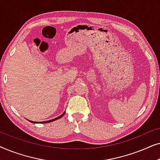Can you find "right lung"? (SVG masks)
<instances>
[{"mask_svg": "<svg viewBox=\"0 0 160 160\" xmlns=\"http://www.w3.org/2000/svg\"><path fill=\"white\" fill-rule=\"evenodd\" d=\"M65 112H64V113H62V115L59 116V117H57V118H54V119H51V120H48V121H45V122H33V121H30V120H28V121H29V122H31V123H43H43H49V122H52L56 121L57 119H60V118L62 117V116L65 114Z\"/></svg>", "mask_w": 160, "mask_h": 160, "instance_id": "add662e5", "label": "right lung"}]
</instances>
